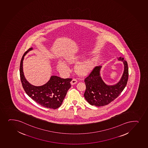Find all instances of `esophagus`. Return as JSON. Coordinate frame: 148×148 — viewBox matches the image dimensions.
Returning <instances> with one entry per match:
<instances>
[{
	"mask_svg": "<svg viewBox=\"0 0 148 148\" xmlns=\"http://www.w3.org/2000/svg\"><path fill=\"white\" fill-rule=\"evenodd\" d=\"M77 81L76 79H73L72 80H71V85H75V84L77 83Z\"/></svg>",
	"mask_w": 148,
	"mask_h": 148,
	"instance_id": "esophagus-1",
	"label": "esophagus"
}]
</instances>
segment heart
Segmentation results:
<instances>
[{
    "instance_id": "1",
    "label": "heart",
    "mask_w": 148,
    "mask_h": 148,
    "mask_svg": "<svg viewBox=\"0 0 148 148\" xmlns=\"http://www.w3.org/2000/svg\"><path fill=\"white\" fill-rule=\"evenodd\" d=\"M80 58L79 56H70L67 57L66 60L68 63L72 64L78 62ZM94 64L95 60L93 58L86 59L77 65L75 67V70L79 74L82 75H86L92 70ZM58 68L60 71L64 74H67L69 71L68 67L62 62H58Z\"/></svg>"
}]
</instances>
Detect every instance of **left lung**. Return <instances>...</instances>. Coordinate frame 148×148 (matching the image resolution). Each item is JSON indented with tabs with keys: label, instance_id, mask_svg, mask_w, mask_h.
Segmentation results:
<instances>
[{
	"label": "left lung",
	"instance_id": "1",
	"mask_svg": "<svg viewBox=\"0 0 148 148\" xmlns=\"http://www.w3.org/2000/svg\"><path fill=\"white\" fill-rule=\"evenodd\" d=\"M117 59L123 62L124 71L121 80L115 85H107L102 79L100 73L101 66L95 67L85 78L86 90L84 95L91 105L100 107L109 104L119 97L126 86L128 78V65L123 58Z\"/></svg>",
	"mask_w": 148,
	"mask_h": 148
}]
</instances>
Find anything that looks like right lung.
<instances>
[{"mask_svg": "<svg viewBox=\"0 0 148 148\" xmlns=\"http://www.w3.org/2000/svg\"><path fill=\"white\" fill-rule=\"evenodd\" d=\"M32 48L25 51L20 63V78L23 89L29 97L42 106L56 109L60 107L71 87L72 79H63L51 76L47 83L41 86H35L30 84L25 79L23 72L24 57Z\"/></svg>", "mask_w": 148, "mask_h": 148, "instance_id": "1", "label": "right lung"}]
</instances>
